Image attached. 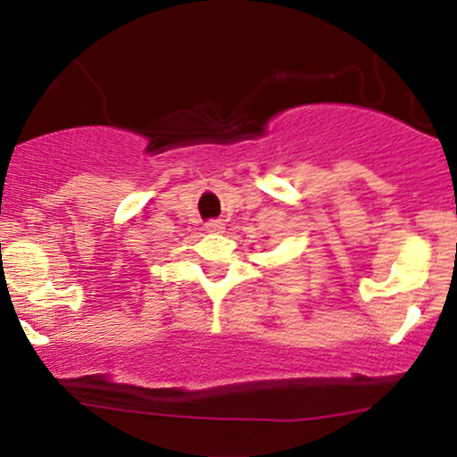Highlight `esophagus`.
<instances>
[{
    "instance_id": "obj_1",
    "label": "esophagus",
    "mask_w": 457,
    "mask_h": 457,
    "mask_svg": "<svg viewBox=\"0 0 457 457\" xmlns=\"http://www.w3.org/2000/svg\"><path fill=\"white\" fill-rule=\"evenodd\" d=\"M206 229H208V232H221L223 223L221 221H208L206 223Z\"/></svg>"
}]
</instances>
